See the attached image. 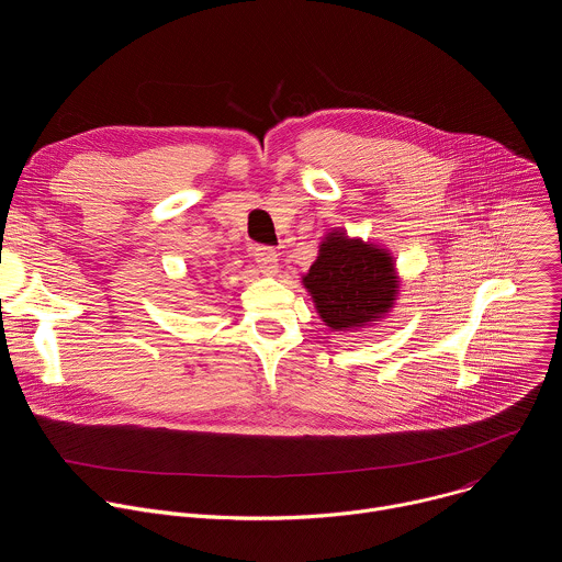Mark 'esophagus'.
Returning a JSON list of instances; mask_svg holds the SVG:
<instances>
[{"label":"esophagus","mask_w":562,"mask_h":562,"mask_svg":"<svg viewBox=\"0 0 562 562\" xmlns=\"http://www.w3.org/2000/svg\"><path fill=\"white\" fill-rule=\"evenodd\" d=\"M256 260H258V265H260L265 276H278V271H280V254L276 249L258 247L256 249Z\"/></svg>","instance_id":"esophagus-1"}]
</instances>
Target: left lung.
<instances>
[{"mask_svg":"<svg viewBox=\"0 0 562 562\" xmlns=\"http://www.w3.org/2000/svg\"><path fill=\"white\" fill-rule=\"evenodd\" d=\"M300 282L334 334L373 329L393 311L403 286L393 254L342 226L325 233L315 262Z\"/></svg>","mask_w":562,"mask_h":562,"instance_id":"8db88e82","label":"left lung"}]
</instances>
